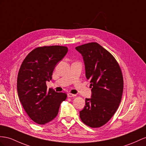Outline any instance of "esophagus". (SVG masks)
Listing matches in <instances>:
<instances>
[{
	"instance_id": "obj_1",
	"label": "esophagus",
	"mask_w": 146,
	"mask_h": 146,
	"mask_svg": "<svg viewBox=\"0 0 146 146\" xmlns=\"http://www.w3.org/2000/svg\"><path fill=\"white\" fill-rule=\"evenodd\" d=\"M67 96H68V98H73V97H75L76 95L71 94V93H68V94H67Z\"/></svg>"
}]
</instances>
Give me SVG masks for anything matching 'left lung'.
Wrapping results in <instances>:
<instances>
[{
    "label": "left lung",
    "mask_w": 146,
    "mask_h": 146,
    "mask_svg": "<svg viewBox=\"0 0 146 146\" xmlns=\"http://www.w3.org/2000/svg\"><path fill=\"white\" fill-rule=\"evenodd\" d=\"M75 48L83 56L86 77L92 88L91 98L85 99L80 117L85 125L99 128L110 120L121 102V70L113 56L98 43L85 44Z\"/></svg>",
    "instance_id": "obj_1"
}]
</instances>
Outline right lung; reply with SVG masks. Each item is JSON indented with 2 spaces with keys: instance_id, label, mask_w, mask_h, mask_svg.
I'll use <instances>...</instances> for the list:
<instances>
[{
  "instance_id": "obj_1",
  "label": "right lung",
  "mask_w": 146,
  "mask_h": 146,
  "mask_svg": "<svg viewBox=\"0 0 146 146\" xmlns=\"http://www.w3.org/2000/svg\"><path fill=\"white\" fill-rule=\"evenodd\" d=\"M68 48L52 46L33 49L22 62L17 78V91L25 111L33 121L44 125L54 119L65 93L47 89L56 64L65 57Z\"/></svg>"
}]
</instances>
